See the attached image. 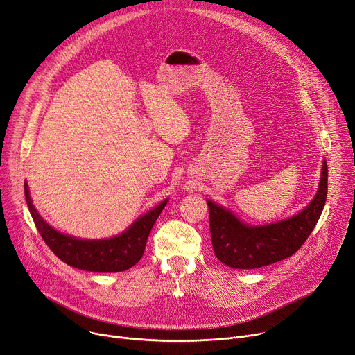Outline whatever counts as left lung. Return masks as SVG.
<instances>
[{"label": "left lung", "instance_id": "obj_1", "mask_svg": "<svg viewBox=\"0 0 355 355\" xmlns=\"http://www.w3.org/2000/svg\"><path fill=\"white\" fill-rule=\"evenodd\" d=\"M328 187L327 161L314 200L297 216L263 227L243 224L231 211L207 201L212 248L221 263L237 270L274 264L295 254L320 220Z\"/></svg>", "mask_w": 355, "mask_h": 355}]
</instances>
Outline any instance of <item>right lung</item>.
I'll use <instances>...</instances> for the list:
<instances>
[{
  "label": "right lung",
  "instance_id": "1",
  "mask_svg": "<svg viewBox=\"0 0 355 355\" xmlns=\"http://www.w3.org/2000/svg\"><path fill=\"white\" fill-rule=\"evenodd\" d=\"M26 200L31 217L45 244L71 267L92 272H118L135 266L144 254L148 235L167 200L162 201L148 214L138 218L125 232L108 240H80L55 231L37 212L28 194L27 182Z\"/></svg>",
  "mask_w": 355,
  "mask_h": 355
}]
</instances>
